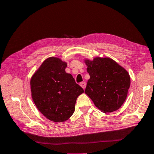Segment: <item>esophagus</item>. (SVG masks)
Here are the masks:
<instances>
[{
  "label": "esophagus",
  "mask_w": 154,
  "mask_h": 154,
  "mask_svg": "<svg viewBox=\"0 0 154 154\" xmlns=\"http://www.w3.org/2000/svg\"><path fill=\"white\" fill-rule=\"evenodd\" d=\"M80 85L82 86V88L83 89H85V87H86V83H85V82H82V83H80Z\"/></svg>",
  "instance_id": "obj_1"
}]
</instances>
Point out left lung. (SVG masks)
I'll return each instance as SVG.
<instances>
[{
    "instance_id": "obj_1",
    "label": "left lung",
    "mask_w": 154,
    "mask_h": 154,
    "mask_svg": "<svg viewBox=\"0 0 154 154\" xmlns=\"http://www.w3.org/2000/svg\"><path fill=\"white\" fill-rule=\"evenodd\" d=\"M90 76L85 93L102 112H112L121 107L127 96L131 79L128 72L109 58L85 60Z\"/></svg>"
}]
</instances>
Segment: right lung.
Segmentation results:
<instances>
[{
    "instance_id": "right-lung-1",
    "label": "right lung",
    "mask_w": 154,
    "mask_h": 154,
    "mask_svg": "<svg viewBox=\"0 0 154 154\" xmlns=\"http://www.w3.org/2000/svg\"><path fill=\"white\" fill-rule=\"evenodd\" d=\"M66 63L50 57L44 61L31 79L32 99L47 119L64 122L74 113L77 97L84 92L74 78L66 73Z\"/></svg>"
}]
</instances>
